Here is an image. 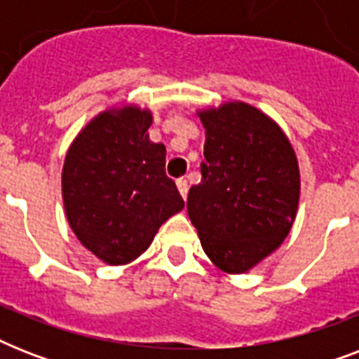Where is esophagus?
<instances>
[{"label":"esophagus","instance_id":"34e87169","mask_svg":"<svg viewBox=\"0 0 359 359\" xmlns=\"http://www.w3.org/2000/svg\"><path fill=\"white\" fill-rule=\"evenodd\" d=\"M177 188H179L180 196H182V199L186 201V197H188V182H186L184 179L177 180Z\"/></svg>","mask_w":359,"mask_h":359}]
</instances>
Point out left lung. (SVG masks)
<instances>
[{
    "label": "left lung",
    "instance_id": "8db88e82",
    "mask_svg": "<svg viewBox=\"0 0 359 359\" xmlns=\"http://www.w3.org/2000/svg\"><path fill=\"white\" fill-rule=\"evenodd\" d=\"M197 115L207 140L188 216L214 266L244 273L290 233L300 201L298 160L278 123L250 104L235 100Z\"/></svg>",
    "mask_w": 359,
    "mask_h": 359
}]
</instances>
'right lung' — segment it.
I'll use <instances>...</instances> for the list:
<instances>
[{
  "label": "right lung",
  "mask_w": 359,
  "mask_h": 359,
  "mask_svg": "<svg viewBox=\"0 0 359 359\" xmlns=\"http://www.w3.org/2000/svg\"><path fill=\"white\" fill-rule=\"evenodd\" d=\"M151 109L109 108L93 117L67 151L65 214L76 238L108 264H128L160 225L184 208L165 175V147L149 140Z\"/></svg>",
  "instance_id": "obj_1"
}]
</instances>
